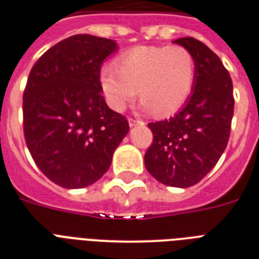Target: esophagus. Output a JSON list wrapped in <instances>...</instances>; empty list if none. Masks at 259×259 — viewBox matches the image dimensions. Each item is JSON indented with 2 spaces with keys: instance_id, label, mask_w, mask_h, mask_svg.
<instances>
[{
  "instance_id": "34e87169",
  "label": "esophagus",
  "mask_w": 259,
  "mask_h": 259,
  "mask_svg": "<svg viewBox=\"0 0 259 259\" xmlns=\"http://www.w3.org/2000/svg\"><path fill=\"white\" fill-rule=\"evenodd\" d=\"M127 121H129V126H130V127L135 126V125H138V124H141V122H142V121L135 120V118H133V117H129V118H127Z\"/></svg>"
}]
</instances>
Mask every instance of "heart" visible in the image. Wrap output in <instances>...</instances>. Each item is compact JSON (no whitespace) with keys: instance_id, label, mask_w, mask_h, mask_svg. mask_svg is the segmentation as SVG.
<instances>
[{"instance_id":"b5f03b06","label":"heart","mask_w":259,"mask_h":259,"mask_svg":"<svg viewBox=\"0 0 259 259\" xmlns=\"http://www.w3.org/2000/svg\"><path fill=\"white\" fill-rule=\"evenodd\" d=\"M195 81V58L182 46H138L99 69L101 90L113 111L122 112L138 89L142 108L157 117L173 115L185 106Z\"/></svg>"}]
</instances>
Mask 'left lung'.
I'll return each mask as SVG.
<instances>
[{
    "mask_svg": "<svg viewBox=\"0 0 259 259\" xmlns=\"http://www.w3.org/2000/svg\"><path fill=\"white\" fill-rule=\"evenodd\" d=\"M174 42L195 58V88L177 115L148 124L153 142L144 164L162 185L187 188L199 183L226 150L235 101L230 73L215 53L193 37Z\"/></svg>",
    "mask_w": 259,
    "mask_h": 259,
    "instance_id": "left-lung-1",
    "label": "left lung"
}]
</instances>
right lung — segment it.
Masks as SVG:
<instances>
[{
	"mask_svg": "<svg viewBox=\"0 0 259 259\" xmlns=\"http://www.w3.org/2000/svg\"><path fill=\"white\" fill-rule=\"evenodd\" d=\"M117 51L113 39L74 34L32 67L23 95L24 138L38 169L55 185L83 188L109 169L129 132L125 116L107 106L99 69Z\"/></svg>",
	"mask_w": 259,
	"mask_h": 259,
	"instance_id": "right-lung-1",
	"label": "right lung"
}]
</instances>
